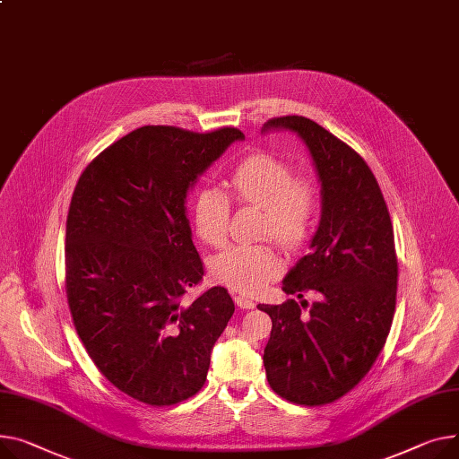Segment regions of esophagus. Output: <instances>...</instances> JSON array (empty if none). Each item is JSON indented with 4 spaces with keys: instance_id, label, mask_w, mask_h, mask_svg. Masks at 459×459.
Here are the masks:
<instances>
[{
    "instance_id": "34e87169",
    "label": "esophagus",
    "mask_w": 459,
    "mask_h": 459,
    "mask_svg": "<svg viewBox=\"0 0 459 459\" xmlns=\"http://www.w3.org/2000/svg\"><path fill=\"white\" fill-rule=\"evenodd\" d=\"M234 302H236V307L241 310H253L256 307V302L246 295H234Z\"/></svg>"
}]
</instances>
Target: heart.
<instances>
[{"instance_id":"heart-1","label":"heart","mask_w":459,"mask_h":459,"mask_svg":"<svg viewBox=\"0 0 459 459\" xmlns=\"http://www.w3.org/2000/svg\"><path fill=\"white\" fill-rule=\"evenodd\" d=\"M232 197L262 208L258 234L277 239L288 251L300 249L317 225L321 194L317 180L273 155L258 152L243 159L230 173ZM192 220L197 236L213 247H221L229 236L230 199L218 188L195 194ZM282 258L267 241L239 243L213 256L210 271L221 284L255 293L282 271Z\"/></svg>"}]
</instances>
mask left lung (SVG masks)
Returning <instances> with one entry per match:
<instances>
[{
  "label": "left lung",
  "mask_w": 459,
  "mask_h": 459,
  "mask_svg": "<svg viewBox=\"0 0 459 459\" xmlns=\"http://www.w3.org/2000/svg\"><path fill=\"white\" fill-rule=\"evenodd\" d=\"M291 131L307 143L321 182V220L310 253L282 290L317 300L258 304L273 328L264 351L267 382L282 399L321 406L369 373L384 349L396 302L393 225L378 182L358 152L304 116L273 117L262 133Z\"/></svg>",
  "instance_id": "left-lung-1"
}]
</instances>
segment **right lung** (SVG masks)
I'll use <instances>...</instances> for the list:
<instances>
[{"instance_id": "right-lung-1", "label": "right lung", "mask_w": 459, "mask_h": 459, "mask_svg": "<svg viewBox=\"0 0 459 459\" xmlns=\"http://www.w3.org/2000/svg\"><path fill=\"white\" fill-rule=\"evenodd\" d=\"M223 127L145 126L91 160L66 221V295L79 338L101 375L149 406H171L204 384L210 352L234 314L221 286L194 300L204 269L186 195L225 149Z\"/></svg>"}]
</instances>
